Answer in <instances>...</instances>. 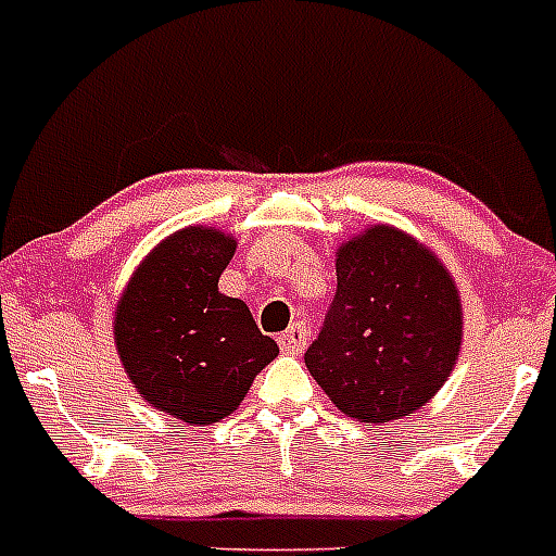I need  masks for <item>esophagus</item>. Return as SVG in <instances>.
<instances>
[{"mask_svg": "<svg viewBox=\"0 0 556 556\" xmlns=\"http://www.w3.org/2000/svg\"><path fill=\"white\" fill-rule=\"evenodd\" d=\"M306 339H308V328L303 323H292L289 331H283L278 337V345H281L283 353H301L306 348Z\"/></svg>", "mask_w": 556, "mask_h": 556, "instance_id": "obj_1", "label": "esophagus"}]
</instances>
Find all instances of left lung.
Returning a JSON list of instances; mask_svg holds the SVG:
<instances>
[{"instance_id":"1","label":"left lung","mask_w":556,"mask_h":556,"mask_svg":"<svg viewBox=\"0 0 556 556\" xmlns=\"http://www.w3.org/2000/svg\"><path fill=\"white\" fill-rule=\"evenodd\" d=\"M462 348V298L434 250L392 225L337 248V294L306 367L331 404L367 426L424 409Z\"/></svg>"}]
</instances>
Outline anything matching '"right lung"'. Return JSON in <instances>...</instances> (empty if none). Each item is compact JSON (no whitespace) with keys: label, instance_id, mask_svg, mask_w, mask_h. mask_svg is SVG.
<instances>
[{"label":"right lung","instance_id":"obj_1","mask_svg":"<svg viewBox=\"0 0 556 556\" xmlns=\"http://www.w3.org/2000/svg\"><path fill=\"white\" fill-rule=\"evenodd\" d=\"M236 236L208 225L169 233L132 269L113 312V342L152 409L189 426L233 415L278 356L248 303L219 292Z\"/></svg>","mask_w":556,"mask_h":556}]
</instances>
